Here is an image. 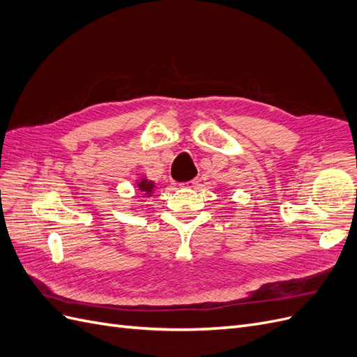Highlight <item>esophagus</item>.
<instances>
[{
	"instance_id": "esophagus-1",
	"label": "esophagus",
	"mask_w": 357,
	"mask_h": 357,
	"mask_svg": "<svg viewBox=\"0 0 357 357\" xmlns=\"http://www.w3.org/2000/svg\"><path fill=\"white\" fill-rule=\"evenodd\" d=\"M180 188L183 189H195L198 188V180H189L185 183H180Z\"/></svg>"
}]
</instances>
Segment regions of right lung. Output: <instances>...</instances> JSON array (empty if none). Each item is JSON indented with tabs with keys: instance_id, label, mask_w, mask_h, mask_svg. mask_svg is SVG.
Instances as JSON below:
<instances>
[{
	"instance_id": "right-lung-1",
	"label": "right lung",
	"mask_w": 357,
	"mask_h": 357,
	"mask_svg": "<svg viewBox=\"0 0 357 357\" xmlns=\"http://www.w3.org/2000/svg\"><path fill=\"white\" fill-rule=\"evenodd\" d=\"M135 185H137V189L143 193L144 198H150V197H152L153 193H155V189H156V183L152 181V180H149L146 176L139 177V178L135 181Z\"/></svg>"
}]
</instances>
